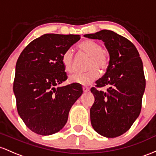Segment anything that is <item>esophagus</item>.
<instances>
[{
    "instance_id": "esophagus-1",
    "label": "esophagus",
    "mask_w": 156,
    "mask_h": 156,
    "mask_svg": "<svg viewBox=\"0 0 156 156\" xmlns=\"http://www.w3.org/2000/svg\"><path fill=\"white\" fill-rule=\"evenodd\" d=\"M83 92L84 93H87V91H89V90H90V88L87 87H83Z\"/></svg>"
}]
</instances>
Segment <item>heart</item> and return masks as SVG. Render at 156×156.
Listing matches in <instances>:
<instances>
[{
    "label": "heart",
    "instance_id": "b5f03b06",
    "mask_svg": "<svg viewBox=\"0 0 156 156\" xmlns=\"http://www.w3.org/2000/svg\"><path fill=\"white\" fill-rule=\"evenodd\" d=\"M79 48L90 56L87 69H90L85 73H74L69 76V82L71 83L80 84L82 85H89L97 80L99 76V71H105L109 66L110 59L100 43L91 40H86L82 42ZM62 62L65 69L68 72H71L73 69V51L68 49L62 56Z\"/></svg>",
    "mask_w": 156,
    "mask_h": 156
}]
</instances>
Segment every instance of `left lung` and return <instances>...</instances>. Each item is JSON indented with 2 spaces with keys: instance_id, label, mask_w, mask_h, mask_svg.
<instances>
[{
  "instance_id": "1",
  "label": "left lung",
  "mask_w": 156,
  "mask_h": 156,
  "mask_svg": "<svg viewBox=\"0 0 156 156\" xmlns=\"http://www.w3.org/2000/svg\"><path fill=\"white\" fill-rule=\"evenodd\" d=\"M84 37L102 40L110 56L105 74L90 89L95 98L91 125L101 136L117 137L130 128L141 112L146 85L142 61L136 46L114 31L105 29ZM106 85V92L97 89Z\"/></svg>"
}]
</instances>
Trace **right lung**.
Here are the masks:
<instances>
[{
  "label": "right lung",
  "instance_id": "right-lung-1",
  "mask_svg": "<svg viewBox=\"0 0 156 156\" xmlns=\"http://www.w3.org/2000/svg\"><path fill=\"white\" fill-rule=\"evenodd\" d=\"M80 39L76 34H43L18 57L13 85L17 112L37 134L49 136L62 129L70 109L83 94L80 84L56 87L68 78L62 56Z\"/></svg>",
  "mask_w": 156,
  "mask_h": 156
}]
</instances>
